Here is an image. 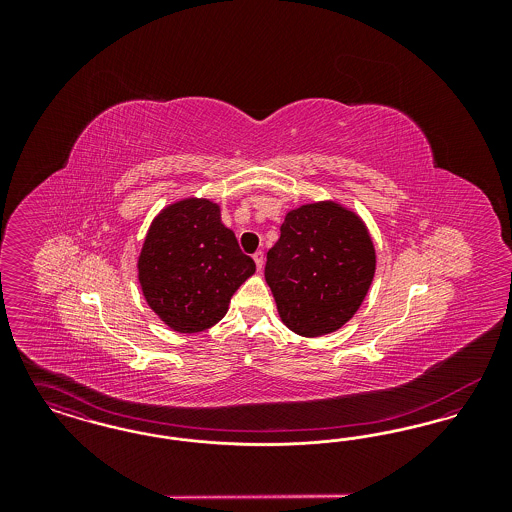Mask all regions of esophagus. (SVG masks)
Returning a JSON list of instances; mask_svg holds the SVG:
<instances>
[{"label":"esophagus","instance_id":"34e87169","mask_svg":"<svg viewBox=\"0 0 512 512\" xmlns=\"http://www.w3.org/2000/svg\"><path fill=\"white\" fill-rule=\"evenodd\" d=\"M253 261H255V265H257V270H261V268H263V263H265V255H263V251H257V253L253 255Z\"/></svg>","mask_w":512,"mask_h":512}]
</instances>
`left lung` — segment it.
I'll return each mask as SVG.
<instances>
[{"label":"left lung","mask_w":512,"mask_h":512,"mask_svg":"<svg viewBox=\"0 0 512 512\" xmlns=\"http://www.w3.org/2000/svg\"><path fill=\"white\" fill-rule=\"evenodd\" d=\"M376 272L365 220L340 201L305 203L286 213L267 253L265 280L280 320L303 338L340 330L359 311Z\"/></svg>","instance_id":"left-lung-1"}]
</instances>
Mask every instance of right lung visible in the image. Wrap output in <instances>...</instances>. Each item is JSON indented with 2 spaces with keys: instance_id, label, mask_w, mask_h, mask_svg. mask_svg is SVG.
Returning a JSON list of instances; mask_svg holds the SVG:
<instances>
[{
  "instance_id": "add662e5",
  "label": "right lung",
  "mask_w": 512,
  "mask_h": 512,
  "mask_svg": "<svg viewBox=\"0 0 512 512\" xmlns=\"http://www.w3.org/2000/svg\"><path fill=\"white\" fill-rule=\"evenodd\" d=\"M136 267L149 309L180 334L215 326L255 272L236 234L222 224L219 203L207 197L163 207L149 224Z\"/></svg>"
}]
</instances>
